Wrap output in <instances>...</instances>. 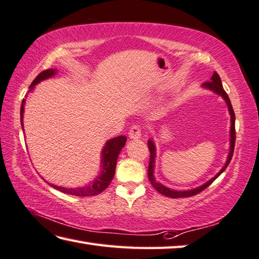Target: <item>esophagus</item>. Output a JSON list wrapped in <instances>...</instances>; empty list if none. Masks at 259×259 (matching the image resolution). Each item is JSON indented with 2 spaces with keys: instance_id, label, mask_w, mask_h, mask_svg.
<instances>
[{
  "instance_id": "obj_1",
  "label": "esophagus",
  "mask_w": 259,
  "mask_h": 259,
  "mask_svg": "<svg viewBox=\"0 0 259 259\" xmlns=\"http://www.w3.org/2000/svg\"><path fill=\"white\" fill-rule=\"evenodd\" d=\"M142 128L138 124H134L129 130V138L131 139H139L142 137Z\"/></svg>"
}]
</instances>
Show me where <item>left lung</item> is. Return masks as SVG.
Returning <instances> with one entry per match:
<instances>
[{"label": "left lung", "mask_w": 259, "mask_h": 259, "mask_svg": "<svg viewBox=\"0 0 259 259\" xmlns=\"http://www.w3.org/2000/svg\"><path fill=\"white\" fill-rule=\"evenodd\" d=\"M204 87L210 89V91L215 92L216 94H219V95L222 96L225 102H227V104L229 106V111H230V115H231V147H230V154H229V157H228V161L225 163V165L223 166L222 170H221L218 175H216L213 179H210L208 182H206L205 185H203L199 188H196V189H192V190H188V191H176V190H171L168 189V188L164 187L161 183H158L155 181L154 179V175H153V171H154V164H155V146L153 144L152 140H148V149H149V153H150V156H149V164H148V178H149V181L152 183L153 187L156 189L159 194H162L166 197H171V198H182V197H191V196H195L197 194H199L203 190H205L206 188H207L211 182H213L216 178L219 176H221V173H223L225 168L228 167L229 163L231 162L232 156H233V152H234V145H236V115H234V111H233V107L231 105V101H230V98L228 96V94L225 93V91L223 89L222 86V82H221V78L218 74V72H214L213 76L210 78V81H206L204 82Z\"/></svg>", "instance_id": "left-lung-1"}]
</instances>
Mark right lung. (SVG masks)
Masks as SVG:
<instances>
[{
    "instance_id": "add662e5",
    "label": "right lung",
    "mask_w": 259,
    "mask_h": 259,
    "mask_svg": "<svg viewBox=\"0 0 259 259\" xmlns=\"http://www.w3.org/2000/svg\"><path fill=\"white\" fill-rule=\"evenodd\" d=\"M55 72H56L55 69L44 70V71L40 72L38 76L34 79V81L31 82L30 89L34 88L36 83H38L39 81L44 80V79H48L53 76V74H55ZM25 103L26 101L25 98H23L21 103V110H20L21 125H22V115H23V106H25ZM125 143H126L125 136H119V137H115L106 143L102 153V163H103L102 173L101 176L92 183V185H89L87 187H82V188H76V189H68V188L58 187V186L51 185V183H49V185L55 188L56 190L64 192V194L78 196V197H89V196H96L98 194H101L102 191H104L106 188L109 187L112 179L114 177L117 156H119L120 150L125 145Z\"/></svg>"
}]
</instances>
